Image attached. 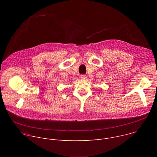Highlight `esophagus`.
I'll return each mask as SVG.
<instances>
[{
    "instance_id": "34e87169",
    "label": "esophagus",
    "mask_w": 157,
    "mask_h": 157,
    "mask_svg": "<svg viewBox=\"0 0 157 157\" xmlns=\"http://www.w3.org/2000/svg\"><path fill=\"white\" fill-rule=\"evenodd\" d=\"M81 78L82 79H86L87 78V76H86V75H82L81 76Z\"/></svg>"
}]
</instances>
